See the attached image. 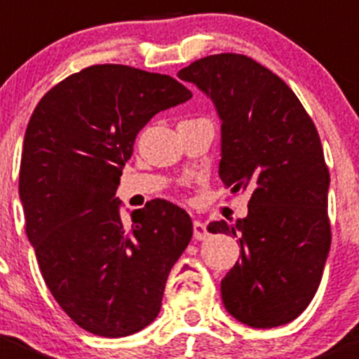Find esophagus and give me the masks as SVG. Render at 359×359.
<instances>
[{
  "label": "esophagus",
  "instance_id": "1",
  "mask_svg": "<svg viewBox=\"0 0 359 359\" xmlns=\"http://www.w3.org/2000/svg\"><path fill=\"white\" fill-rule=\"evenodd\" d=\"M193 236H194V240H198V241H203L208 238V231H206L205 224L200 222V220H194L193 222Z\"/></svg>",
  "mask_w": 359,
  "mask_h": 359
}]
</instances>
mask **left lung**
I'll use <instances>...</instances> for the list:
<instances>
[{
	"label": "left lung",
	"instance_id": "1",
	"mask_svg": "<svg viewBox=\"0 0 359 359\" xmlns=\"http://www.w3.org/2000/svg\"><path fill=\"white\" fill-rule=\"evenodd\" d=\"M177 76L215 106L224 186L250 193L245 219L208 224L241 245L220 281L224 307L253 328L290 323L320 287L332 241L330 173L316 126L287 83L247 55L205 57Z\"/></svg>",
	"mask_w": 359,
	"mask_h": 359
}]
</instances>
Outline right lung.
<instances>
[{
    "instance_id": "1",
    "label": "right lung",
    "mask_w": 359,
    "mask_h": 359,
    "mask_svg": "<svg viewBox=\"0 0 359 359\" xmlns=\"http://www.w3.org/2000/svg\"><path fill=\"white\" fill-rule=\"evenodd\" d=\"M193 93L172 76L102 64L45 93L29 119L19 194L46 287L90 334L126 337L154 321L193 236L186 210L146 203L121 222L114 196L135 137Z\"/></svg>"
}]
</instances>
